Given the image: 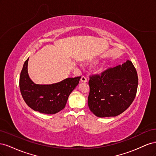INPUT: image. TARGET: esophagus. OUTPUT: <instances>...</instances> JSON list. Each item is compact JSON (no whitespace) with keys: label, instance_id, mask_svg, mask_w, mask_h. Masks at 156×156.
Returning a JSON list of instances; mask_svg holds the SVG:
<instances>
[{"label":"esophagus","instance_id":"1","mask_svg":"<svg viewBox=\"0 0 156 156\" xmlns=\"http://www.w3.org/2000/svg\"><path fill=\"white\" fill-rule=\"evenodd\" d=\"M81 81L83 83H87L88 81H87V79L85 77L82 76L81 78Z\"/></svg>","mask_w":156,"mask_h":156}]
</instances>
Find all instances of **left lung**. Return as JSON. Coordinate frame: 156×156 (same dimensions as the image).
Masks as SVG:
<instances>
[{
    "instance_id": "1",
    "label": "left lung",
    "mask_w": 156,
    "mask_h": 156,
    "mask_svg": "<svg viewBox=\"0 0 156 156\" xmlns=\"http://www.w3.org/2000/svg\"><path fill=\"white\" fill-rule=\"evenodd\" d=\"M88 105L98 117L116 116L133 101L138 86L137 73L129 60L109 68L89 80Z\"/></svg>"
}]
</instances>
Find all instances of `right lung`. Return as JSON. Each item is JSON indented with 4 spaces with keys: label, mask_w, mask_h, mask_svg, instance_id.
<instances>
[{
    "label": "right lung",
    "mask_w": 156,
    "mask_h": 156,
    "mask_svg": "<svg viewBox=\"0 0 156 156\" xmlns=\"http://www.w3.org/2000/svg\"><path fill=\"white\" fill-rule=\"evenodd\" d=\"M29 59L23 64L20 79L23 100L36 111L48 115L56 114L65 107L69 94L78 85L81 77L66 78L51 84H36L28 73Z\"/></svg>",
    "instance_id": "1"
}]
</instances>
